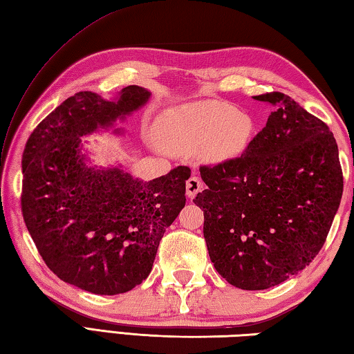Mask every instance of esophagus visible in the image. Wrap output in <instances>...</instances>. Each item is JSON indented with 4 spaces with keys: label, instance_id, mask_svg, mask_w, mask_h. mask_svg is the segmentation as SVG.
Wrapping results in <instances>:
<instances>
[{
    "label": "esophagus",
    "instance_id": "esophagus-1",
    "mask_svg": "<svg viewBox=\"0 0 354 354\" xmlns=\"http://www.w3.org/2000/svg\"><path fill=\"white\" fill-rule=\"evenodd\" d=\"M202 189H203L202 180L196 176H191L188 178V182H186V196H188L189 198H194L197 196V192Z\"/></svg>",
    "mask_w": 354,
    "mask_h": 354
}]
</instances>
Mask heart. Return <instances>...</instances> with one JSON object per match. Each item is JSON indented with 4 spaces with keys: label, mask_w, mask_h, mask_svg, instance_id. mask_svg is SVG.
I'll return each mask as SVG.
<instances>
[{
    "label": "heart",
    "mask_w": 354,
    "mask_h": 354,
    "mask_svg": "<svg viewBox=\"0 0 354 354\" xmlns=\"http://www.w3.org/2000/svg\"><path fill=\"white\" fill-rule=\"evenodd\" d=\"M256 136V122L246 112L220 102H197L163 111L156 120L154 142L169 154L198 151L206 163L225 165L242 158Z\"/></svg>",
    "instance_id": "heart-1"
}]
</instances>
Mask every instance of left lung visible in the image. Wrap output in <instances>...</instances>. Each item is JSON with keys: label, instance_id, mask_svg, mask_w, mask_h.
Wrapping results in <instances>:
<instances>
[{"label": "left lung", "instance_id": "1", "mask_svg": "<svg viewBox=\"0 0 354 354\" xmlns=\"http://www.w3.org/2000/svg\"><path fill=\"white\" fill-rule=\"evenodd\" d=\"M265 128L236 162L202 166L203 236L214 268L242 290L297 274L325 243L342 198L337 143L322 120L281 92Z\"/></svg>", "mask_w": 354, "mask_h": 354}]
</instances>
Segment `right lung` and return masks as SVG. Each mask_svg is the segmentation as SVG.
I'll list each match as a JSON object with an SVG mask.
<instances>
[{
  "instance_id": "1",
  "label": "right lung",
  "mask_w": 354,
  "mask_h": 354,
  "mask_svg": "<svg viewBox=\"0 0 354 354\" xmlns=\"http://www.w3.org/2000/svg\"><path fill=\"white\" fill-rule=\"evenodd\" d=\"M149 98L140 86L111 100L78 92L33 129L24 148L21 209L29 234L53 274L94 295H122L142 283L186 203L188 166L143 182L122 166H91L83 152L82 137L114 128Z\"/></svg>"
}]
</instances>
